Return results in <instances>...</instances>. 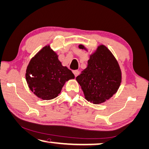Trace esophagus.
<instances>
[{"mask_svg": "<svg viewBox=\"0 0 149 149\" xmlns=\"http://www.w3.org/2000/svg\"><path fill=\"white\" fill-rule=\"evenodd\" d=\"M73 73H74V74L75 75V76L77 77V75L79 74V71H78V70H74V71H73Z\"/></svg>", "mask_w": 149, "mask_h": 149, "instance_id": "obj_1", "label": "esophagus"}]
</instances>
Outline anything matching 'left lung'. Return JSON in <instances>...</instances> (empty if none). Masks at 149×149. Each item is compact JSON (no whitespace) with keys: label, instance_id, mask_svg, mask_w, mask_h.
I'll list each match as a JSON object with an SVG mask.
<instances>
[{"label":"left lung","instance_id":"1","mask_svg":"<svg viewBox=\"0 0 149 149\" xmlns=\"http://www.w3.org/2000/svg\"><path fill=\"white\" fill-rule=\"evenodd\" d=\"M79 48H86L79 45ZM121 70L117 60L104 45L97 47L90 55L87 66L76 77L87 101L100 104L117 93L121 83Z\"/></svg>","mask_w":149,"mask_h":149}]
</instances>
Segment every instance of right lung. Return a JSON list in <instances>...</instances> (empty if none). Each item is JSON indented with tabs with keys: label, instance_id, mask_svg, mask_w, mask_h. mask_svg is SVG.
Wrapping results in <instances>:
<instances>
[{
	"label": "right lung",
	"instance_id": "1",
	"mask_svg": "<svg viewBox=\"0 0 149 149\" xmlns=\"http://www.w3.org/2000/svg\"><path fill=\"white\" fill-rule=\"evenodd\" d=\"M74 77L72 71L62 65L58 54L49 45L44 46L30 60L26 70V80L30 89L43 100L56 97L65 82Z\"/></svg>",
	"mask_w": 149,
	"mask_h": 149
}]
</instances>
